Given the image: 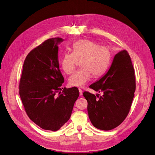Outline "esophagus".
Returning <instances> with one entry per match:
<instances>
[{
	"label": "esophagus",
	"instance_id": "34e87169",
	"mask_svg": "<svg viewBox=\"0 0 155 155\" xmlns=\"http://www.w3.org/2000/svg\"><path fill=\"white\" fill-rule=\"evenodd\" d=\"M79 95L82 96V94H83V91H82L81 89H79Z\"/></svg>",
	"mask_w": 155,
	"mask_h": 155
}]
</instances>
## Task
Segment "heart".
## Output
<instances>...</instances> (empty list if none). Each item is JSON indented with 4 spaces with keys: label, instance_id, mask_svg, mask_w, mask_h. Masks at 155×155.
<instances>
[{
    "label": "heart",
    "instance_id": "heart-1",
    "mask_svg": "<svg viewBox=\"0 0 155 155\" xmlns=\"http://www.w3.org/2000/svg\"><path fill=\"white\" fill-rule=\"evenodd\" d=\"M72 52H65L61 60L63 71L71 74L76 68L78 60H81L80 68L69 78V85L72 87H83L90 80L92 74L97 77L104 74L110 61V51L106 46H100L95 41L81 39L74 43Z\"/></svg>",
    "mask_w": 155,
    "mask_h": 155
}]
</instances>
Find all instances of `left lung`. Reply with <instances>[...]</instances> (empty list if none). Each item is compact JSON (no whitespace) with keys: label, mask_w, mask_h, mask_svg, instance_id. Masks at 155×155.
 Returning a JSON list of instances; mask_svg holds the SVG:
<instances>
[{"label":"left lung","mask_w":155,"mask_h":155,"mask_svg":"<svg viewBox=\"0 0 155 155\" xmlns=\"http://www.w3.org/2000/svg\"><path fill=\"white\" fill-rule=\"evenodd\" d=\"M100 96L85 91L89 119L96 128L109 130L116 128L127 116L134 96L136 79L132 61L127 50L114 58L109 71L99 81L89 86Z\"/></svg>","instance_id":"obj_1"}]
</instances>
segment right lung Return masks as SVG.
I'll return each instance as SVG.
<instances>
[{"instance_id":"add662e5","label":"right lung","mask_w":155,"mask_h":155,"mask_svg":"<svg viewBox=\"0 0 155 155\" xmlns=\"http://www.w3.org/2000/svg\"><path fill=\"white\" fill-rule=\"evenodd\" d=\"M62 41L59 37L48 39L30 51L18 87L28 116L41 128L52 131L67 122L79 95L77 87H61L64 78L59 69L58 44Z\"/></svg>"}]
</instances>
